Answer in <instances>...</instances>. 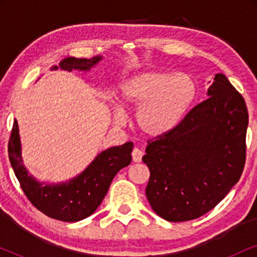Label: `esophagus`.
<instances>
[{
    "label": "esophagus",
    "instance_id": "1",
    "mask_svg": "<svg viewBox=\"0 0 257 257\" xmlns=\"http://www.w3.org/2000/svg\"><path fill=\"white\" fill-rule=\"evenodd\" d=\"M142 158H143V151L139 150V149H133L132 151V159L135 163H140L142 161Z\"/></svg>",
    "mask_w": 257,
    "mask_h": 257
}]
</instances>
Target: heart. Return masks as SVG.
I'll return each instance as SVG.
<instances>
[{"instance_id":"b5f03b06","label":"heart","mask_w":257,"mask_h":257,"mask_svg":"<svg viewBox=\"0 0 257 257\" xmlns=\"http://www.w3.org/2000/svg\"><path fill=\"white\" fill-rule=\"evenodd\" d=\"M196 96L194 80L185 73L144 71L122 84L120 104L138 108L137 124L149 136H163L173 130ZM115 120L124 122L125 113L118 108Z\"/></svg>"}]
</instances>
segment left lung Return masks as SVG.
Masks as SVG:
<instances>
[{"label":"left lung","instance_id":"1","mask_svg":"<svg viewBox=\"0 0 257 257\" xmlns=\"http://www.w3.org/2000/svg\"><path fill=\"white\" fill-rule=\"evenodd\" d=\"M208 98L170 132L147 142L146 196L170 222L194 220L213 209L240 180L245 163L248 111L227 77L216 73Z\"/></svg>","mask_w":257,"mask_h":257}]
</instances>
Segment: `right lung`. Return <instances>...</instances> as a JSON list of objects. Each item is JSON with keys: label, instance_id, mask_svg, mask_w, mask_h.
<instances>
[{"label": "right lung", "instance_id": "add662e5", "mask_svg": "<svg viewBox=\"0 0 257 257\" xmlns=\"http://www.w3.org/2000/svg\"><path fill=\"white\" fill-rule=\"evenodd\" d=\"M101 56L86 58H64L59 66L51 70H89L101 61ZM131 142L103 151L79 175L62 184L49 185L37 181L28 173L21 156V140L17 120L14 121L9 138L8 153L13 170L24 194L38 210L45 215L64 222H76L90 216L106 195L112 180L121 168L131 164Z\"/></svg>", "mask_w": 257, "mask_h": 257}]
</instances>
